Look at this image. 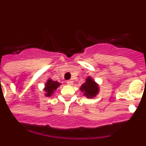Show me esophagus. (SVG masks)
Instances as JSON below:
<instances>
[{
	"mask_svg": "<svg viewBox=\"0 0 146 146\" xmlns=\"http://www.w3.org/2000/svg\"><path fill=\"white\" fill-rule=\"evenodd\" d=\"M66 83L68 85H72V84H73V81H72V80H67Z\"/></svg>",
	"mask_w": 146,
	"mask_h": 146,
	"instance_id": "obj_1",
	"label": "esophagus"
}]
</instances>
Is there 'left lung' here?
<instances>
[{
	"instance_id": "1",
	"label": "left lung",
	"mask_w": 146,
	"mask_h": 146,
	"mask_svg": "<svg viewBox=\"0 0 146 146\" xmlns=\"http://www.w3.org/2000/svg\"><path fill=\"white\" fill-rule=\"evenodd\" d=\"M80 90L84 92V95L88 98H93L98 94L99 88L98 86L91 77H88L86 82L82 84L80 87Z\"/></svg>"
}]
</instances>
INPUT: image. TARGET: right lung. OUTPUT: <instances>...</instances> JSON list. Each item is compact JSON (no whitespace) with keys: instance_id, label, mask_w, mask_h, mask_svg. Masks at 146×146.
I'll use <instances>...</instances> for the list:
<instances>
[{"instance_id":"1","label":"right lung","mask_w":146,"mask_h":146,"mask_svg":"<svg viewBox=\"0 0 146 146\" xmlns=\"http://www.w3.org/2000/svg\"><path fill=\"white\" fill-rule=\"evenodd\" d=\"M60 86V83L57 81H52V80H49L47 81V82L46 83V87H45V91L47 93L46 94L47 96H51L53 93V91H55V89L57 88L58 86Z\"/></svg>"}]
</instances>
